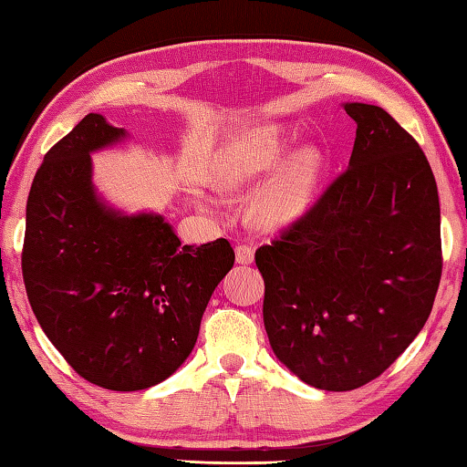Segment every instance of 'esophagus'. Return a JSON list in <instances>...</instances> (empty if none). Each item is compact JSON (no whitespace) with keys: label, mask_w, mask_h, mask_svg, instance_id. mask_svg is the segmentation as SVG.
I'll return each instance as SVG.
<instances>
[{"label":"esophagus","mask_w":467,"mask_h":467,"mask_svg":"<svg viewBox=\"0 0 467 467\" xmlns=\"http://www.w3.org/2000/svg\"><path fill=\"white\" fill-rule=\"evenodd\" d=\"M234 255H236V264L249 265L253 264V259H255V249H253L251 244H236Z\"/></svg>","instance_id":"1"}]
</instances>
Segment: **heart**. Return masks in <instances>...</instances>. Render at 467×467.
Listing matches in <instances>:
<instances>
[{"mask_svg": "<svg viewBox=\"0 0 467 467\" xmlns=\"http://www.w3.org/2000/svg\"><path fill=\"white\" fill-rule=\"evenodd\" d=\"M288 140L275 125L257 128L228 144L218 156L214 177L223 192H249L272 175L282 162ZM321 172V154L305 148L286 161L255 197L257 223L284 231L305 218L313 205Z\"/></svg>", "mask_w": 467, "mask_h": 467, "instance_id": "obj_1", "label": "heart"}]
</instances>
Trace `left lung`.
<instances>
[{
	"label": "left lung",
	"mask_w": 467,
	"mask_h": 467,
	"mask_svg": "<svg viewBox=\"0 0 467 467\" xmlns=\"http://www.w3.org/2000/svg\"><path fill=\"white\" fill-rule=\"evenodd\" d=\"M344 109L357 121L348 169L255 253L274 354L326 391L389 368L429 319L442 267L439 192L420 146L381 107Z\"/></svg>",
	"instance_id": "obj_1"
}]
</instances>
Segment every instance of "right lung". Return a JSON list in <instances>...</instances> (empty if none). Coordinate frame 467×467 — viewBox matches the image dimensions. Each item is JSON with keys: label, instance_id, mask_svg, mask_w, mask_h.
Listing matches in <instances>:
<instances>
[{"label": "right lung", "instance_id": "right-lung-1", "mask_svg": "<svg viewBox=\"0 0 467 467\" xmlns=\"http://www.w3.org/2000/svg\"><path fill=\"white\" fill-rule=\"evenodd\" d=\"M123 140L90 113L47 152L28 193L22 275L36 321L78 375L140 391L192 354L234 251L226 239L181 244L161 214L102 200L90 154Z\"/></svg>", "mask_w": 467, "mask_h": 467}]
</instances>
